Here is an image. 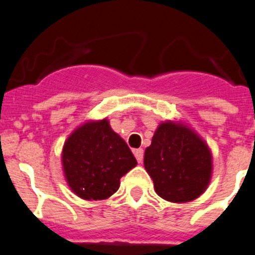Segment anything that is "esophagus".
<instances>
[{
  "label": "esophagus",
  "mask_w": 255,
  "mask_h": 255,
  "mask_svg": "<svg viewBox=\"0 0 255 255\" xmlns=\"http://www.w3.org/2000/svg\"><path fill=\"white\" fill-rule=\"evenodd\" d=\"M135 155V159H137L138 163H142L143 162V149L142 148H138V149L133 150Z\"/></svg>",
  "instance_id": "obj_1"
}]
</instances>
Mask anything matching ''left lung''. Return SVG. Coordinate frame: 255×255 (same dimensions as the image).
<instances>
[{
  "label": "left lung",
  "mask_w": 255,
  "mask_h": 255,
  "mask_svg": "<svg viewBox=\"0 0 255 255\" xmlns=\"http://www.w3.org/2000/svg\"><path fill=\"white\" fill-rule=\"evenodd\" d=\"M143 163L155 193L172 203L198 198L208 188L213 172L211 148L180 121H165L158 126Z\"/></svg>",
  "instance_id": "left-lung-1"
}]
</instances>
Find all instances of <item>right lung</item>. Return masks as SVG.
Segmentation results:
<instances>
[{
    "instance_id": "obj_1",
    "label": "right lung",
    "mask_w": 255,
    "mask_h": 255,
    "mask_svg": "<svg viewBox=\"0 0 255 255\" xmlns=\"http://www.w3.org/2000/svg\"><path fill=\"white\" fill-rule=\"evenodd\" d=\"M135 165L134 155L107 118L82 123L62 148L66 182L86 201L110 198L120 188L121 178Z\"/></svg>"
}]
</instances>
